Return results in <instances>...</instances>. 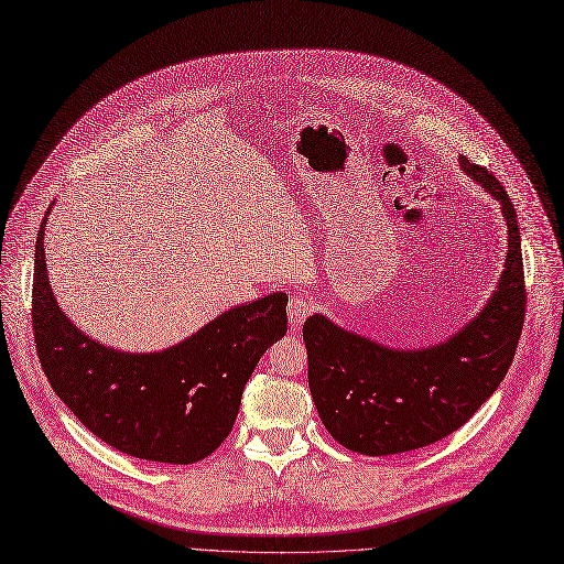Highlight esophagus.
<instances>
[{
  "label": "esophagus",
  "mask_w": 564,
  "mask_h": 564,
  "mask_svg": "<svg viewBox=\"0 0 564 564\" xmlns=\"http://www.w3.org/2000/svg\"><path fill=\"white\" fill-rule=\"evenodd\" d=\"M314 314V302H311L308 297L304 295H293L288 302V321H290V327H300L306 316Z\"/></svg>",
  "instance_id": "34e87169"
}]
</instances>
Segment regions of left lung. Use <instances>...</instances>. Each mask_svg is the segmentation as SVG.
<instances>
[{
    "mask_svg": "<svg viewBox=\"0 0 564 564\" xmlns=\"http://www.w3.org/2000/svg\"><path fill=\"white\" fill-rule=\"evenodd\" d=\"M460 166L502 204L509 253L497 290L474 321L427 348H388L325 316L302 335L311 398L327 432L362 455H394L444 440L463 427L513 362L525 323V276L516 208L486 166Z\"/></svg>",
    "mask_w": 564,
    "mask_h": 564,
    "instance_id": "obj_1",
    "label": "left lung"
}]
</instances>
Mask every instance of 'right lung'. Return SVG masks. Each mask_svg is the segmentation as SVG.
Wrapping results in <instances>:
<instances>
[{"instance_id":"add662e5","label":"right lung","mask_w":564,"mask_h":564,"mask_svg":"<svg viewBox=\"0 0 564 564\" xmlns=\"http://www.w3.org/2000/svg\"><path fill=\"white\" fill-rule=\"evenodd\" d=\"M46 216L34 253L32 329L51 388L120 453L166 465L204 460L232 432L243 386L264 350L288 332L285 293L229 308L166 350L122 352L83 335L57 306L46 271Z\"/></svg>"}]
</instances>
